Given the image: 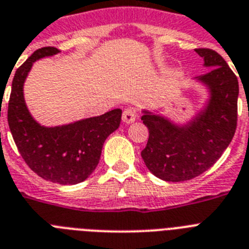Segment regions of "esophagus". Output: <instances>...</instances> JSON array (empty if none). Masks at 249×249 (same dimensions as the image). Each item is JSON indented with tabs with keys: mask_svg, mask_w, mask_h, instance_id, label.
<instances>
[{
	"mask_svg": "<svg viewBox=\"0 0 249 249\" xmlns=\"http://www.w3.org/2000/svg\"><path fill=\"white\" fill-rule=\"evenodd\" d=\"M135 119H137V111L134 108H131V107L125 108L124 112H123V121L126 123V124H130Z\"/></svg>",
	"mask_w": 249,
	"mask_h": 249,
	"instance_id": "1",
	"label": "esophagus"
}]
</instances>
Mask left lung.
<instances>
[{
  "label": "left lung",
  "instance_id": "1",
  "mask_svg": "<svg viewBox=\"0 0 249 249\" xmlns=\"http://www.w3.org/2000/svg\"><path fill=\"white\" fill-rule=\"evenodd\" d=\"M206 66H215L199 76L211 89V101L191 125L177 128L156 115L144 114L148 142L142 151L145 166L166 181H185L209 170L221 157L235 134L239 86L221 54L210 48H196Z\"/></svg>",
  "mask_w": 249,
  "mask_h": 249
}]
</instances>
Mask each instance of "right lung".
<instances>
[{"mask_svg":"<svg viewBox=\"0 0 249 249\" xmlns=\"http://www.w3.org/2000/svg\"><path fill=\"white\" fill-rule=\"evenodd\" d=\"M58 52L56 47L39 48L18 68L11 86L7 121L18 151L38 177L52 183L78 184L86 180L100 162L105 141L120 125L121 110L57 128L37 124L24 102V80L36 60Z\"/></svg>","mask_w":249,"mask_h":249,"instance_id":"obj_1","label":"right lung"}]
</instances>
